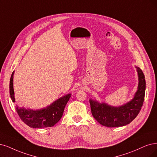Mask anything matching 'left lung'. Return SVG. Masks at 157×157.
Wrapping results in <instances>:
<instances>
[{"label": "left lung", "instance_id": "1", "mask_svg": "<svg viewBox=\"0 0 157 157\" xmlns=\"http://www.w3.org/2000/svg\"><path fill=\"white\" fill-rule=\"evenodd\" d=\"M136 68L138 74V87L131 101L122 106L114 107L90 100L92 114L101 125L108 127L124 126L130 124L140 113L144 101L146 80L142 70Z\"/></svg>", "mask_w": 157, "mask_h": 157}]
</instances>
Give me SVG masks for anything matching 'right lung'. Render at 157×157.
Listing matches in <instances>:
<instances>
[{
  "mask_svg": "<svg viewBox=\"0 0 157 157\" xmlns=\"http://www.w3.org/2000/svg\"><path fill=\"white\" fill-rule=\"evenodd\" d=\"M13 74L11 75L10 82V94L13 102H15L13 90ZM71 94H69L54 101L52 105L43 109L33 111L16 107V111L21 120L32 128H43L54 126L62 117L65 107Z\"/></svg>",
  "mask_w": 157,
  "mask_h": 157,
  "instance_id": "1",
  "label": "right lung"
}]
</instances>
